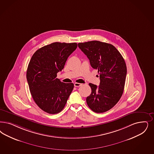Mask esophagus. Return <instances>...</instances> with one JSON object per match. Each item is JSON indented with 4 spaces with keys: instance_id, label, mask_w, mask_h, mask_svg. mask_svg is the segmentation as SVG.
Wrapping results in <instances>:
<instances>
[{
    "instance_id": "34e87169",
    "label": "esophagus",
    "mask_w": 154,
    "mask_h": 154,
    "mask_svg": "<svg viewBox=\"0 0 154 154\" xmlns=\"http://www.w3.org/2000/svg\"><path fill=\"white\" fill-rule=\"evenodd\" d=\"M74 86L75 87H79L80 86H81L82 84H80V83H77V82H75V83H74Z\"/></svg>"
}]
</instances>
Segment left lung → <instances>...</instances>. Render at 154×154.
Returning a JSON list of instances; mask_svg holds the SVG:
<instances>
[{
	"mask_svg": "<svg viewBox=\"0 0 154 154\" xmlns=\"http://www.w3.org/2000/svg\"><path fill=\"white\" fill-rule=\"evenodd\" d=\"M78 46L100 74L98 86L89 84L91 93L86 98L87 104L97 113L107 112L117 104L123 94L127 74L125 60L110 44L91 41L80 42Z\"/></svg>",
	"mask_w": 154,
	"mask_h": 154,
	"instance_id": "8db88e82",
	"label": "left lung"
}]
</instances>
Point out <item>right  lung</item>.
I'll return each instance as SVG.
<instances>
[{
	"instance_id": "right-lung-1",
	"label": "right lung",
	"mask_w": 154,
	"mask_h": 154,
	"mask_svg": "<svg viewBox=\"0 0 154 154\" xmlns=\"http://www.w3.org/2000/svg\"><path fill=\"white\" fill-rule=\"evenodd\" d=\"M77 47L75 42H53L38 49L31 58L27 81L33 100L44 112L57 114L65 106L74 84L61 82L57 73Z\"/></svg>"
}]
</instances>
